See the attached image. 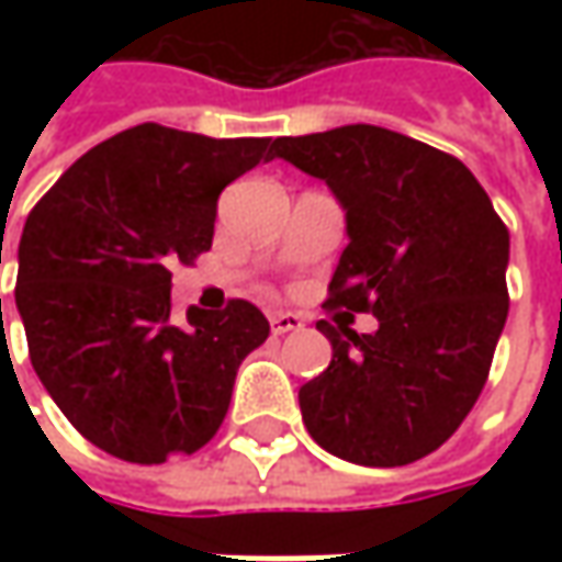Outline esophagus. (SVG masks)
Returning <instances> with one entry per match:
<instances>
[{"instance_id": "34e87169", "label": "esophagus", "mask_w": 562, "mask_h": 562, "mask_svg": "<svg viewBox=\"0 0 562 562\" xmlns=\"http://www.w3.org/2000/svg\"><path fill=\"white\" fill-rule=\"evenodd\" d=\"M271 322V335H288V331H300L306 322L296 313H274L269 318Z\"/></svg>"}]
</instances>
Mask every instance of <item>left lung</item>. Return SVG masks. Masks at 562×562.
<instances>
[{"mask_svg":"<svg viewBox=\"0 0 562 562\" xmlns=\"http://www.w3.org/2000/svg\"><path fill=\"white\" fill-rule=\"evenodd\" d=\"M274 156L347 212L328 306L378 318L375 335L318 322L335 353L300 387L306 431L347 463H416L485 387L509 313L507 225L457 156L387 127L281 137Z\"/></svg>","mask_w":562,"mask_h":562,"instance_id":"8db88e82","label":"left lung"}]
</instances>
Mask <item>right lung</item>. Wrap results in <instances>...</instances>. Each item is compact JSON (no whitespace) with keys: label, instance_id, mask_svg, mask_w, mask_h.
Listing matches in <instances>:
<instances>
[{"label":"right lung","instance_id":"1","mask_svg":"<svg viewBox=\"0 0 562 562\" xmlns=\"http://www.w3.org/2000/svg\"><path fill=\"white\" fill-rule=\"evenodd\" d=\"M271 149V137L215 140L146 121L93 146L33 205L14 303L33 372L99 450L159 465L222 428L269 318L227 300L178 325L171 266L212 247L222 190Z\"/></svg>","mask_w":562,"mask_h":562}]
</instances>
